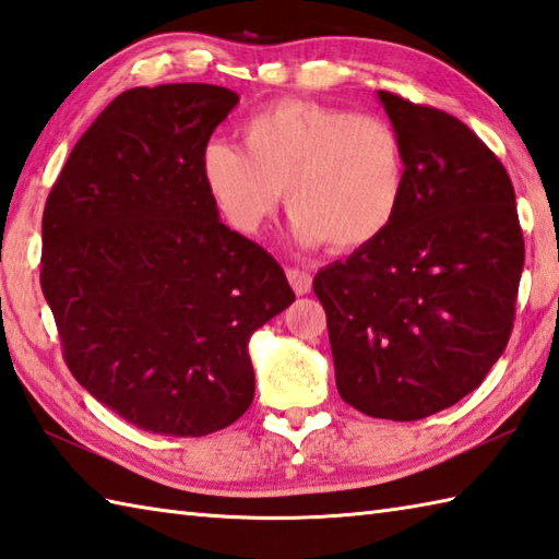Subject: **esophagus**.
<instances>
[{
    "label": "esophagus",
    "instance_id": "34e87169",
    "mask_svg": "<svg viewBox=\"0 0 559 559\" xmlns=\"http://www.w3.org/2000/svg\"><path fill=\"white\" fill-rule=\"evenodd\" d=\"M287 280H289V284H292V289L299 294H309L311 292V284H313V277L309 275L307 270H299V267H289L287 270Z\"/></svg>",
    "mask_w": 559,
    "mask_h": 559
}]
</instances>
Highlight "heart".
Masks as SVG:
<instances>
[{
	"label": "heart",
	"instance_id": "obj_1",
	"mask_svg": "<svg viewBox=\"0 0 559 559\" xmlns=\"http://www.w3.org/2000/svg\"><path fill=\"white\" fill-rule=\"evenodd\" d=\"M243 148L209 141L199 170L226 224L258 236L287 192L294 238L355 252L377 243L402 209L406 153L396 129L372 114L311 99H280L240 129Z\"/></svg>",
	"mask_w": 559,
	"mask_h": 559
}]
</instances>
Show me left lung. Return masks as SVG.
I'll return each mask as SVG.
<instances>
[{"mask_svg":"<svg viewBox=\"0 0 559 559\" xmlns=\"http://www.w3.org/2000/svg\"><path fill=\"white\" fill-rule=\"evenodd\" d=\"M404 143L392 228L319 270L335 386L372 418L418 420L477 389L509 343L523 230L507 167L455 116L377 92Z\"/></svg>","mask_w":559,"mask_h":559,"instance_id":"1","label":"left lung"}]
</instances>
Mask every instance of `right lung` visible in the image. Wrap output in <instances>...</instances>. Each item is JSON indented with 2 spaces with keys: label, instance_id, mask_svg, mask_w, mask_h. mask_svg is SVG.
Here are the masks:
<instances>
[{
  "label": "right lung",
  "instance_id": "obj_1",
  "mask_svg": "<svg viewBox=\"0 0 559 559\" xmlns=\"http://www.w3.org/2000/svg\"><path fill=\"white\" fill-rule=\"evenodd\" d=\"M238 94L157 84L82 133L44 212L40 289L72 377L123 420L209 436L255 394L248 341L294 301L280 262L221 224L199 157Z\"/></svg>",
  "mask_w": 559,
  "mask_h": 559
}]
</instances>
